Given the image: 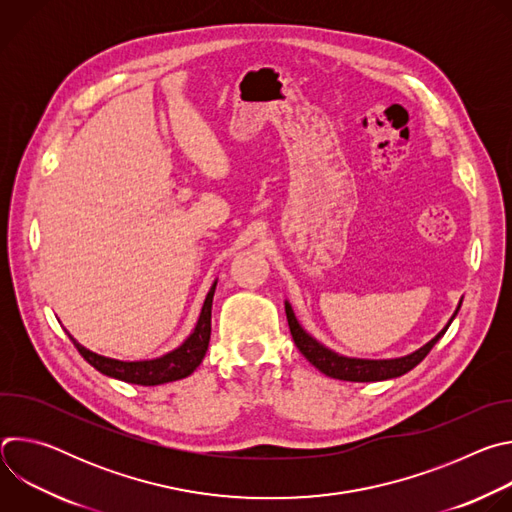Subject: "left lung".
I'll list each match as a JSON object with an SVG mask.
<instances>
[{"label":"left lung","instance_id":"1","mask_svg":"<svg viewBox=\"0 0 512 512\" xmlns=\"http://www.w3.org/2000/svg\"><path fill=\"white\" fill-rule=\"evenodd\" d=\"M462 306V302H460ZM460 306L456 308V314L460 310ZM456 314L452 316V320L456 318ZM285 316H287V324H289V332L291 338H294L296 346L300 348V352L314 364V367L324 373L326 377L332 379H340V381H352V383H373V381H387V379H395L401 377L405 373H409L413 367L429 354V350L435 346V342L440 340L448 326L452 324V320L448 322V326L437 334L435 338H431L425 346H421L419 350L401 356V358H389V360H367V358H348L342 354H336L334 350L326 348L324 344H320L318 340H314L296 320L294 310L285 302Z\"/></svg>","mask_w":512,"mask_h":512}]
</instances>
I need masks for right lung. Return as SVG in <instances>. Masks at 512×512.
<instances>
[{
    "instance_id": "obj_1",
    "label": "right lung",
    "mask_w": 512,
    "mask_h": 512,
    "mask_svg": "<svg viewBox=\"0 0 512 512\" xmlns=\"http://www.w3.org/2000/svg\"><path fill=\"white\" fill-rule=\"evenodd\" d=\"M216 289V281L212 283L208 296L204 300L200 318L196 322L194 332L172 352L154 358V360H135V362H125V360H115L101 356L97 352H91L89 348L81 346L70 334L72 344L77 346L81 356L95 367L99 373L131 383V385H143V387H154V385H164L172 381L186 379L196 371L198 364L202 362L208 340H210V312H212V296Z\"/></svg>"
}]
</instances>
